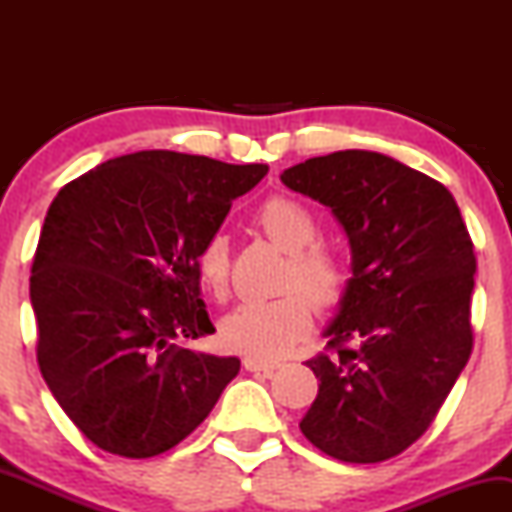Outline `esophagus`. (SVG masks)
<instances>
[{
	"label": "esophagus",
	"instance_id": "34e87169",
	"mask_svg": "<svg viewBox=\"0 0 512 512\" xmlns=\"http://www.w3.org/2000/svg\"><path fill=\"white\" fill-rule=\"evenodd\" d=\"M243 366H245V370H250V373H274V370L279 368V363L262 361V358H255V356H245Z\"/></svg>",
	"mask_w": 512,
	"mask_h": 512
}]
</instances>
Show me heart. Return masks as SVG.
<instances>
[{
	"mask_svg": "<svg viewBox=\"0 0 512 512\" xmlns=\"http://www.w3.org/2000/svg\"><path fill=\"white\" fill-rule=\"evenodd\" d=\"M257 226L276 248L289 252L284 289L274 301L238 305L221 320V342L238 354L262 358L286 356L313 330L315 308L332 310L344 301L351 272L342 252L317 243L320 226L303 202L289 195H274L257 209ZM197 274L214 298L228 293L231 250L223 236H211L197 255Z\"/></svg>",
	"mask_w": 512,
	"mask_h": 512,
	"instance_id": "1",
	"label": "heart"
}]
</instances>
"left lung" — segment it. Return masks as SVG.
I'll use <instances>...</instances> for the list:
<instances>
[{
	"mask_svg": "<svg viewBox=\"0 0 512 512\" xmlns=\"http://www.w3.org/2000/svg\"><path fill=\"white\" fill-rule=\"evenodd\" d=\"M281 182L330 207L351 245L332 354L305 361L320 390L301 431L334 460H390L424 436L472 354V238L448 187L375 151L308 158Z\"/></svg>",
	"mask_w": 512,
	"mask_h": 512,
	"instance_id": "1",
	"label": "left lung"
}]
</instances>
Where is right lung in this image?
<instances>
[{"label":"right lung","mask_w":512,"mask_h":512,"mask_svg":"<svg viewBox=\"0 0 512 512\" xmlns=\"http://www.w3.org/2000/svg\"><path fill=\"white\" fill-rule=\"evenodd\" d=\"M267 170L137 151L52 199L31 269L38 366L64 414L101 450L142 460L175 448L238 375L236 356L180 339L214 332L197 255Z\"/></svg>","instance_id":"1"}]
</instances>
